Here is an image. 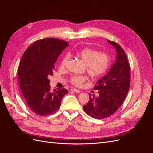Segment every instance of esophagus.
I'll use <instances>...</instances> for the list:
<instances>
[{"instance_id":"obj_1","label":"esophagus","mask_w":153,"mask_h":153,"mask_svg":"<svg viewBox=\"0 0 153 153\" xmlns=\"http://www.w3.org/2000/svg\"><path fill=\"white\" fill-rule=\"evenodd\" d=\"M70 91H73V92H80V91L79 90H78L76 89H71Z\"/></svg>"}]
</instances>
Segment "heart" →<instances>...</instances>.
<instances>
[{
  "label": "heart",
  "mask_w": 153,
  "mask_h": 153,
  "mask_svg": "<svg viewBox=\"0 0 153 153\" xmlns=\"http://www.w3.org/2000/svg\"><path fill=\"white\" fill-rule=\"evenodd\" d=\"M75 54L85 63L86 71L92 78H99L103 76L108 71L110 66V57L105 52H99L97 50L85 47L77 52ZM69 59V55L66 54L62 58L60 67L64 68ZM86 80V78L82 75H72L69 81L75 86L79 87Z\"/></svg>",
  "instance_id": "obj_1"
}]
</instances>
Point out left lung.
<instances>
[{
  "instance_id": "8db88e82",
  "label": "left lung",
  "mask_w": 153,
  "mask_h": 153,
  "mask_svg": "<svg viewBox=\"0 0 153 153\" xmlns=\"http://www.w3.org/2000/svg\"><path fill=\"white\" fill-rule=\"evenodd\" d=\"M117 52L116 61L94 87L99 96H91L83 109L89 116L102 119L114 114L126 98L130 85V66L124 51L117 43L107 40Z\"/></svg>"
}]
</instances>
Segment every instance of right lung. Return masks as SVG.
Wrapping results in <instances>:
<instances>
[{
	"label": "right lung",
	"mask_w": 153,
	"mask_h": 153,
	"mask_svg": "<svg viewBox=\"0 0 153 153\" xmlns=\"http://www.w3.org/2000/svg\"><path fill=\"white\" fill-rule=\"evenodd\" d=\"M68 42L57 38L39 39L27 48L18 66L22 94L33 112L41 116L53 114L60 108L68 91L50 89L48 77L53 75L54 64Z\"/></svg>",
	"instance_id": "add662e5"
}]
</instances>
